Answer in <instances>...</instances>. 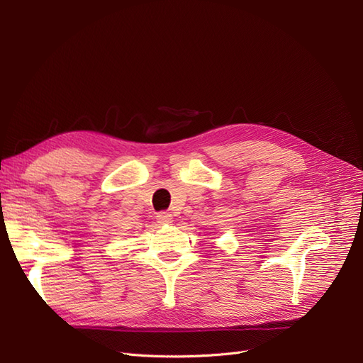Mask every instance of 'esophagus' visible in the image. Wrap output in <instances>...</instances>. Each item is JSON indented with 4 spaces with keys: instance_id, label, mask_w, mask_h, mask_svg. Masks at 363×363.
I'll use <instances>...</instances> for the list:
<instances>
[{
    "instance_id": "obj_1",
    "label": "esophagus",
    "mask_w": 363,
    "mask_h": 363,
    "mask_svg": "<svg viewBox=\"0 0 363 363\" xmlns=\"http://www.w3.org/2000/svg\"><path fill=\"white\" fill-rule=\"evenodd\" d=\"M157 220L160 224H170L173 221V217L169 212H160L157 213Z\"/></svg>"
}]
</instances>
